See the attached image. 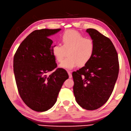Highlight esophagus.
I'll return each mask as SVG.
<instances>
[{
  "instance_id": "1",
  "label": "esophagus",
  "mask_w": 131,
  "mask_h": 131,
  "mask_svg": "<svg viewBox=\"0 0 131 131\" xmlns=\"http://www.w3.org/2000/svg\"><path fill=\"white\" fill-rule=\"evenodd\" d=\"M67 72L68 73V75H69V78H72V74H71V71H67Z\"/></svg>"
}]
</instances>
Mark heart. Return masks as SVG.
<instances>
[{
  "label": "heart",
  "instance_id": "1",
  "mask_svg": "<svg viewBox=\"0 0 131 131\" xmlns=\"http://www.w3.org/2000/svg\"><path fill=\"white\" fill-rule=\"evenodd\" d=\"M62 45L55 44L52 47V53L61 68L73 69L78 65L84 66L90 61L95 51V44L90 38H85L75 30H68L60 36Z\"/></svg>",
  "mask_w": 131,
  "mask_h": 131
}]
</instances>
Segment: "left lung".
Masks as SVG:
<instances>
[{"label": "left lung", "mask_w": 131, "mask_h": 131, "mask_svg": "<svg viewBox=\"0 0 131 131\" xmlns=\"http://www.w3.org/2000/svg\"><path fill=\"white\" fill-rule=\"evenodd\" d=\"M95 44L90 61L72 72L73 93L78 104L84 109L95 110L109 99L119 71L117 51L110 39L96 29H87Z\"/></svg>", "instance_id": "obj_1"}]
</instances>
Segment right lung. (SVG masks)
<instances>
[{
	"label": "right lung",
	"instance_id": "1",
	"mask_svg": "<svg viewBox=\"0 0 131 131\" xmlns=\"http://www.w3.org/2000/svg\"><path fill=\"white\" fill-rule=\"evenodd\" d=\"M61 29H41L31 32L20 44L14 57V72L20 96L31 110L44 112L55 104L59 91L68 78L65 70L57 68L48 36Z\"/></svg>",
	"mask_w": 131,
	"mask_h": 131
}]
</instances>
